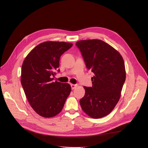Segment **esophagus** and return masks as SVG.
Segmentation results:
<instances>
[{"instance_id": "esophagus-1", "label": "esophagus", "mask_w": 148, "mask_h": 148, "mask_svg": "<svg viewBox=\"0 0 148 148\" xmlns=\"http://www.w3.org/2000/svg\"><path fill=\"white\" fill-rule=\"evenodd\" d=\"M71 88L73 90V89L77 87V84H71Z\"/></svg>"}]
</instances>
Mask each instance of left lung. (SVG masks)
Returning <instances> with one entry per match:
<instances>
[{"mask_svg":"<svg viewBox=\"0 0 148 148\" xmlns=\"http://www.w3.org/2000/svg\"><path fill=\"white\" fill-rule=\"evenodd\" d=\"M76 45L87 68L95 74L92 87L84 86L86 93L80 106L90 117H103L112 112L120 98L126 79L124 60L116 49L101 40H82Z\"/></svg>","mask_w":148,"mask_h":148,"instance_id":"8db88e82","label":"left lung"}]
</instances>
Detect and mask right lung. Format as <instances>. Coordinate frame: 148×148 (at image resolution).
<instances>
[{"instance_id": "1", "label": "right lung", "mask_w": 148, "mask_h": 148, "mask_svg": "<svg viewBox=\"0 0 148 148\" xmlns=\"http://www.w3.org/2000/svg\"><path fill=\"white\" fill-rule=\"evenodd\" d=\"M72 46L65 42H44L31 50L23 62L21 82L31 106L39 116L49 118L59 114L70 95L71 86L53 82L51 77L60 66L61 55Z\"/></svg>"}]
</instances>
